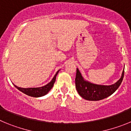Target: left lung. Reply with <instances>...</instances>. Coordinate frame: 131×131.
<instances>
[{"label": "left lung", "instance_id": "left-lung-1", "mask_svg": "<svg viewBox=\"0 0 131 131\" xmlns=\"http://www.w3.org/2000/svg\"><path fill=\"white\" fill-rule=\"evenodd\" d=\"M124 77V69L119 79L111 85L93 84L84 80L79 70L77 68L75 86L77 92L82 98L90 101H98L112 95L121 84Z\"/></svg>", "mask_w": 131, "mask_h": 131}]
</instances>
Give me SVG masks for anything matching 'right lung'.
<instances>
[{"label":"right lung","instance_id":"1","mask_svg":"<svg viewBox=\"0 0 131 131\" xmlns=\"http://www.w3.org/2000/svg\"><path fill=\"white\" fill-rule=\"evenodd\" d=\"M59 71L56 72V75H54V77H53V79H52V81L50 82L49 83H48L47 84L43 86H41V87H37V88H21L18 87L16 85L14 84V86L16 88L20 91L21 92H22L23 93L27 95L30 96L32 97H40V96H43L46 95L48 92H49L50 90H51L52 88L54 86V84L55 83L56 81V77L57 76L58 73Z\"/></svg>","mask_w":131,"mask_h":131}]
</instances>
